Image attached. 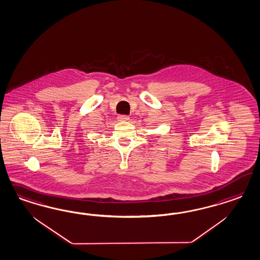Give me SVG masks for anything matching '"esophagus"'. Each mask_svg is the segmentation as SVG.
<instances>
[{
    "label": "esophagus",
    "mask_w": 260,
    "mask_h": 260,
    "mask_svg": "<svg viewBox=\"0 0 260 260\" xmlns=\"http://www.w3.org/2000/svg\"><path fill=\"white\" fill-rule=\"evenodd\" d=\"M119 121H128L129 120V117L127 116V115H118Z\"/></svg>",
    "instance_id": "34e87169"
}]
</instances>
